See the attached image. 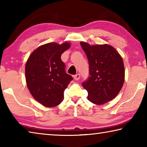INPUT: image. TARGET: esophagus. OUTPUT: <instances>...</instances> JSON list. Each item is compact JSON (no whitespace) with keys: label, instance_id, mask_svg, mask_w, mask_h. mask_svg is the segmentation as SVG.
<instances>
[{"label":"esophagus","instance_id":"obj_1","mask_svg":"<svg viewBox=\"0 0 147 147\" xmlns=\"http://www.w3.org/2000/svg\"><path fill=\"white\" fill-rule=\"evenodd\" d=\"M80 78V74H76V75L74 76V79L75 80H78Z\"/></svg>","mask_w":147,"mask_h":147}]
</instances>
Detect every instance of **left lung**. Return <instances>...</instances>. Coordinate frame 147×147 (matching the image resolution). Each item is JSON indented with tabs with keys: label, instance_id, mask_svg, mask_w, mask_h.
I'll return each instance as SVG.
<instances>
[{
	"label": "left lung",
	"instance_id": "left-lung-1",
	"mask_svg": "<svg viewBox=\"0 0 147 147\" xmlns=\"http://www.w3.org/2000/svg\"><path fill=\"white\" fill-rule=\"evenodd\" d=\"M88 59L89 76L82 86L91 102L102 105L115 98L123 88L124 67L122 57L108 44L91 45L80 42Z\"/></svg>",
	"mask_w": 147,
	"mask_h": 147
}]
</instances>
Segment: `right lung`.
<instances>
[{"label": "right lung", "mask_w": 147, "mask_h": 147, "mask_svg": "<svg viewBox=\"0 0 147 147\" xmlns=\"http://www.w3.org/2000/svg\"><path fill=\"white\" fill-rule=\"evenodd\" d=\"M69 42L59 45H43L30 55L25 65L26 85L32 96L48 108L59 105L64 97L63 91L73 80L65 71L61 56L69 49Z\"/></svg>", "instance_id": "right-lung-1"}]
</instances>
